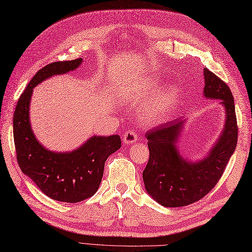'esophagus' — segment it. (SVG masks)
<instances>
[{"mask_svg":"<svg viewBox=\"0 0 252 252\" xmlns=\"http://www.w3.org/2000/svg\"><path fill=\"white\" fill-rule=\"evenodd\" d=\"M138 141V136L132 130H128L123 135V142L125 145H131Z\"/></svg>","mask_w":252,"mask_h":252,"instance_id":"esophagus-1","label":"esophagus"}]
</instances>
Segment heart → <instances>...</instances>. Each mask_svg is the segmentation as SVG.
I'll return each mask as SVG.
<instances>
[{
    "label": "heart",
    "instance_id": "heart-1",
    "mask_svg": "<svg viewBox=\"0 0 252 252\" xmlns=\"http://www.w3.org/2000/svg\"><path fill=\"white\" fill-rule=\"evenodd\" d=\"M178 103V96L173 91L164 93L158 100L142 113V120L147 125H158L170 117L171 112Z\"/></svg>",
    "mask_w": 252,
    "mask_h": 252
}]
</instances>
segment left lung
<instances>
[{"instance_id":"8db88e82","label":"left lung","mask_w":252,"mask_h":252,"mask_svg":"<svg viewBox=\"0 0 252 252\" xmlns=\"http://www.w3.org/2000/svg\"><path fill=\"white\" fill-rule=\"evenodd\" d=\"M204 96L218 98L224 106L223 131L208 156L190 162L178 151L184 120H173L146 132L149 159L143 171L145 188L165 207H182L199 201L217 185L238 143V124L233 95L227 84L204 68Z\"/></svg>"}]
</instances>
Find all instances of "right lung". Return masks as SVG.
I'll return each mask as SVG.
<instances>
[{
    "label": "right lung",
    "mask_w": 252,
    "mask_h": 252,
    "mask_svg": "<svg viewBox=\"0 0 252 252\" xmlns=\"http://www.w3.org/2000/svg\"><path fill=\"white\" fill-rule=\"evenodd\" d=\"M82 61H62L43 67L21 94L13 114V139L21 170L44 194L66 203L84 201L97 191L106 159L121 147L118 134L94 135L71 152H55L41 145L32 132L29 105L33 88L52 75L77 69Z\"/></svg>",
    "instance_id": "add662e5"
}]
</instances>
